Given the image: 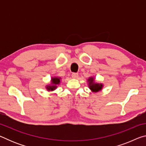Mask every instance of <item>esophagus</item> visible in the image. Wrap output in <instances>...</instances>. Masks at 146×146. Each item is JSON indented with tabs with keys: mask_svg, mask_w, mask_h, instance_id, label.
<instances>
[{
	"mask_svg": "<svg viewBox=\"0 0 146 146\" xmlns=\"http://www.w3.org/2000/svg\"><path fill=\"white\" fill-rule=\"evenodd\" d=\"M71 76H72V78H78V74L76 73H73L72 74H71Z\"/></svg>",
	"mask_w": 146,
	"mask_h": 146,
	"instance_id": "esophagus-1",
	"label": "esophagus"
}]
</instances>
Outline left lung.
Listing matches in <instances>:
<instances>
[{
    "mask_svg": "<svg viewBox=\"0 0 146 146\" xmlns=\"http://www.w3.org/2000/svg\"><path fill=\"white\" fill-rule=\"evenodd\" d=\"M89 81V88L93 92H98L102 90L103 85L102 84H97L93 82V78H90Z\"/></svg>",
    "mask_w": 146,
    "mask_h": 146,
    "instance_id": "obj_1",
    "label": "left lung"
}]
</instances>
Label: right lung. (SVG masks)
Instances as JSON below:
<instances>
[{
  "label": "right lung",
  "mask_w": 146,
  "mask_h": 146,
  "mask_svg": "<svg viewBox=\"0 0 146 146\" xmlns=\"http://www.w3.org/2000/svg\"><path fill=\"white\" fill-rule=\"evenodd\" d=\"M51 82H52V86H47V90L49 91H53L55 90L56 86L55 85L58 84L60 83V78L54 77L51 79Z\"/></svg>",
  "instance_id": "add662e5"
}]
</instances>
